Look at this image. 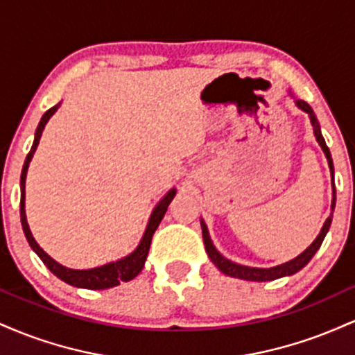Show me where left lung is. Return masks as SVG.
Here are the masks:
<instances>
[{
    "label": "left lung",
    "instance_id": "obj_1",
    "mask_svg": "<svg viewBox=\"0 0 355 355\" xmlns=\"http://www.w3.org/2000/svg\"><path fill=\"white\" fill-rule=\"evenodd\" d=\"M295 105L300 110H302V112L307 113L309 118H311V123L313 126V135H315V140L319 141L320 148L324 150L325 158H327V162H329V168H331V173H332V180H334L332 157H331V152H329L327 145H325L324 137H322V133H320V125H319V121H317L315 113H313V110L311 108V105H309L307 101L295 100ZM331 209H332V211H334V209H336V187H334V182H332V205H331ZM331 223H332V214L329 215L327 220H325V223H324V227H322L320 234L317 235V239L311 243V247L305 248L302 254L297 255L295 259L288 260V262L282 263V266L270 267V268H257V267L240 266V263H235V262H232V260L225 259V257H223L217 250V248H215L214 243H211V239H210V235H209V229H207L205 222H203V220H200L203 243H205V250H207V254H209L211 262L215 263V267H217L220 272H223V274H225V275L235 277V279H242V280H252V282H268V280L280 279V277L294 275L295 272H299L300 268H304L309 262H311V259H312L313 255H315V252L320 248L322 242H324L325 234H327L329 227H331Z\"/></svg>",
    "mask_w": 355,
    "mask_h": 355
}]
</instances>
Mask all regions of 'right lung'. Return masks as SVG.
Listing matches in <instances>:
<instances>
[{"instance_id":"1","label":"right lung","mask_w":355,"mask_h":355,"mask_svg":"<svg viewBox=\"0 0 355 355\" xmlns=\"http://www.w3.org/2000/svg\"><path fill=\"white\" fill-rule=\"evenodd\" d=\"M58 107H60V103L55 105V107H51L42 116V120H40L38 128H36V132H35L33 146H31L30 153L26 155V160H24V165L21 170V180H19V185H21L19 215H21L23 232H24V235H26V240H28V243H30V247L36 252V255H38L40 259L43 260L44 266L50 268L53 274L58 277V279L63 280V282L70 284V285H73V287H78V288H89V291H101V288L116 287V285H120V282H128V280L135 279V277L141 272V268H144V266H145L146 255H148L150 243H152V237H153L155 230H157V227L160 225L162 218H164V215H165L166 209H168L170 202L173 200L177 190L175 189L168 190V193H166L165 197L157 203V207L153 209L152 215H150L148 223H146L144 237H141L138 247L130 255L116 260V262H110V263H105V266H101V267L88 268V270H75V268L63 267L61 263L56 262V260H53L51 257L48 255L46 252H44L43 248L38 245V243H36L33 235H31L30 225H28V222H26V211H24V182H26L28 166H30L31 158H33V155L36 152V146H38V144H40V138H42L44 125L48 123V120H50V118L53 116V113L58 110Z\"/></svg>"}]
</instances>
